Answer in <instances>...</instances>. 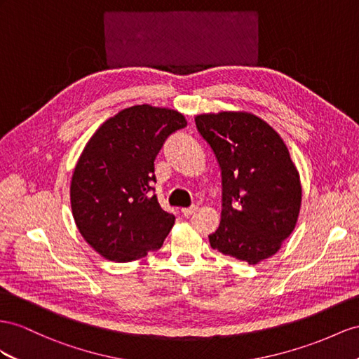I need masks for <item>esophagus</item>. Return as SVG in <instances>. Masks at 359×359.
Here are the masks:
<instances>
[{"mask_svg": "<svg viewBox=\"0 0 359 359\" xmlns=\"http://www.w3.org/2000/svg\"><path fill=\"white\" fill-rule=\"evenodd\" d=\"M197 209H198V206L192 205V206H189V208H182V209H180V212H182L183 215H185V217H189L191 214H194Z\"/></svg>", "mask_w": 359, "mask_h": 359, "instance_id": "esophagus-1", "label": "esophagus"}]
</instances>
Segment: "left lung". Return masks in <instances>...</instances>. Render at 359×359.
Segmentation results:
<instances>
[{
    "mask_svg": "<svg viewBox=\"0 0 359 359\" xmlns=\"http://www.w3.org/2000/svg\"><path fill=\"white\" fill-rule=\"evenodd\" d=\"M196 126L222 170V222L210 247L252 265L270 258L296 227L302 201L287 145L244 112L198 115Z\"/></svg>",
    "mask_w": 359,
    "mask_h": 359,
    "instance_id": "1",
    "label": "left lung"
}]
</instances>
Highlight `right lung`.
<instances>
[{"mask_svg":"<svg viewBox=\"0 0 359 359\" xmlns=\"http://www.w3.org/2000/svg\"><path fill=\"white\" fill-rule=\"evenodd\" d=\"M182 114L149 104L109 118L86 144L71 180V208L86 243L109 261L130 262L162 247L174 224L154 191V159Z\"/></svg>","mask_w":359,"mask_h":359,"instance_id":"add662e5","label":"right lung"}]
</instances>
